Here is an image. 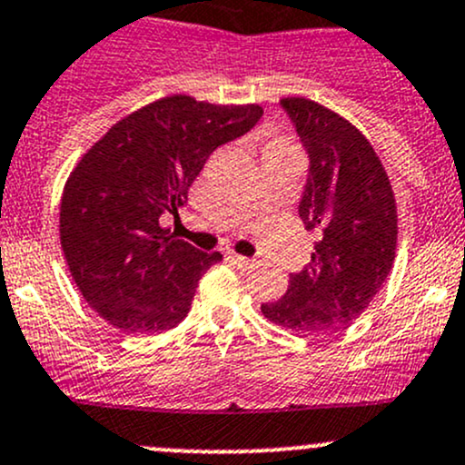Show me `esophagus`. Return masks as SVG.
Returning a JSON list of instances; mask_svg holds the SVG:
<instances>
[{
	"label": "esophagus",
	"mask_w": 465,
	"mask_h": 465,
	"mask_svg": "<svg viewBox=\"0 0 465 465\" xmlns=\"http://www.w3.org/2000/svg\"><path fill=\"white\" fill-rule=\"evenodd\" d=\"M227 261L233 262V265H236L238 270H249V267L253 265V261H249V258H245V256H238V253H229Z\"/></svg>",
	"instance_id": "obj_1"
}]
</instances>
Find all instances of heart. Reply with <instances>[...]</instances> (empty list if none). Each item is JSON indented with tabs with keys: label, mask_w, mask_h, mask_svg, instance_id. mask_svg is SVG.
<instances>
[{
	"label": "heart",
	"mask_w": 465,
	"mask_h": 465,
	"mask_svg": "<svg viewBox=\"0 0 465 465\" xmlns=\"http://www.w3.org/2000/svg\"><path fill=\"white\" fill-rule=\"evenodd\" d=\"M272 144H290V143H285V140H276V143H272ZM270 144V146H272Z\"/></svg>",
	"instance_id": "1"
}]
</instances>
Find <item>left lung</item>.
Returning a JSON list of instances; mask_svg holds the SVG:
<instances>
[{"instance_id":"1","label":"left lung","mask_w":465,"mask_h":465,"mask_svg":"<svg viewBox=\"0 0 465 465\" xmlns=\"http://www.w3.org/2000/svg\"><path fill=\"white\" fill-rule=\"evenodd\" d=\"M281 106L310 158L298 216L319 241L285 296L261 310L285 330L325 334L359 319L392 270L397 203L379 155L351 122L305 97H282Z\"/></svg>"}]
</instances>
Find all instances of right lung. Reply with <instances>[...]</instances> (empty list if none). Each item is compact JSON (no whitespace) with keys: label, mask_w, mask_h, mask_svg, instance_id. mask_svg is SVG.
<instances>
[{"label":"right lung","mask_w":465,"mask_h":465,"mask_svg":"<svg viewBox=\"0 0 465 465\" xmlns=\"http://www.w3.org/2000/svg\"><path fill=\"white\" fill-rule=\"evenodd\" d=\"M261 115L258 104L163 97L82 155L62 193L60 241L77 290L102 319L155 334L189 314L198 281L223 256L171 236L160 216H178L209 155Z\"/></svg>","instance_id":"obj_1"}]
</instances>
